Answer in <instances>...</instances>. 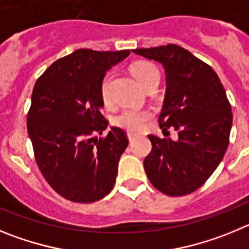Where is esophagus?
I'll use <instances>...</instances> for the list:
<instances>
[{"instance_id": "esophagus-1", "label": "esophagus", "mask_w": 249, "mask_h": 249, "mask_svg": "<svg viewBox=\"0 0 249 249\" xmlns=\"http://www.w3.org/2000/svg\"><path fill=\"white\" fill-rule=\"evenodd\" d=\"M127 136H128L129 142H133V141H135L136 138H137V136H136L135 133H131V132H128V133H127Z\"/></svg>"}]
</instances>
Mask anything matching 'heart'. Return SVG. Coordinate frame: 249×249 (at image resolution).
<instances>
[{
  "mask_svg": "<svg viewBox=\"0 0 249 249\" xmlns=\"http://www.w3.org/2000/svg\"><path fill=\"white\" fill-rule=\"evenodd\" d=\"M131 71L136 80L140 82V85L146 89L147 86L152 83L160 82V71L153 63L146 62V61H140L136 62L131 67ZM113 74L108 73L105 77L102 86H101V97L106 106H109L112 102L111 96V81ZM151 112L140 111V109H124L118 114L114 122L116 124L124 129H128L132 132H140L144 128L147 121L151 118Z\"/></svg>",
  "mask_w": 249,
  "mask_h": 249,
  "instance_id": "b5f03b06",
  "label": "heart"
}]
</instances>
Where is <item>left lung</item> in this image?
<instances>
[{
    "mask_svg": "<svg viewBox=\"0 0 249 249\" xmlns=\"http://www.w3.org/2000/svg\"><path fill=\"white\" fill-rule=\"evenodd\" d=\"M133 52L163 66L166 94L158 122L163 132L172 128L178 135L176 141L148 135L146 175L164 195H190L212 176L230 143L233 116L227 94L212 67L181 46Z\"/></svg>",
    "mask_w": 249,
    "mask_h": 249,
    "instance_id": "left-lung-1",
    "label": "left lung"
}]
</instances>
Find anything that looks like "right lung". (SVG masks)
<instances>
[{
	"label": "right lung",
	"mask_w": 249,
	"mask_h": 249,
	"mask_svg": "<svg viewBox=\"0 0 249 249\" xmlns=\"http://www.w3.org/2000/svg\"><path fill=\"white\" fill-rule=\"evenodd\" d=\"M129 53L81 48L57 59L35 83L27 114L35 160L47 183L68 201L96 202L116 183L128 138L118 127L96 137L108 126L101 86Z\"/></svg>",
	"instance_id": "right-lung-1"
}]
</instances>
